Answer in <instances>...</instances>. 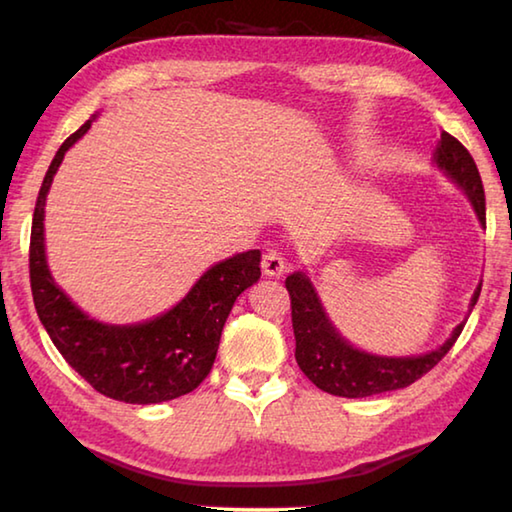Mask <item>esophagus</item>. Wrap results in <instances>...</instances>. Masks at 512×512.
Listing matches in <instances>:
<instances>
[{"label": "esophagus", "instance_id": "34e87169", "mask_svg": "<svg viewBox=\"0 0 512 512\" xmlns=\"http://www.w3.org/2000/svg\"><path fill=\"white\" fill-rule=\"evenodd\" d=\"M262 271L268 277H282L287 273V259L282 257L280 250H266L262 257Z\"/></svg>", "mask_w": 512, "mask_h": 512}]
</instances>
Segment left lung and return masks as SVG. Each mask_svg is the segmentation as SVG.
<instances>
[{
  "mask_svg": "<svg viewBox=\"0 0 512 512\" xmlns=\"http://www.w3.org/2000/svg\"><path fill=\"white\" fill-rule=\"evenodd\" d=\"M436 164L470 198L479 221L485 225V194L479 169L470 151L449 133H440L436 149ZM287 291L291 298V323L296 334V361L300 370L316 384L320 391L339 397H368L397 388L411 386L422 375L438 366V361L452 350L461 336L465 320L456 325L452 336L433 352L420 357H377V354L361 352L341 339L334 325L325 316L314 287L305 273H293L287 277ZM481 287H476L472 307L479 300Z\"/></svg>",
  "mask_w": 512,
  "mask_h": 512,
  "instance_id": "obj_1",
  "label": "left lung"
}]
</instances>
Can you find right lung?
Segmentation results:
<instances>
[{
    "label": "right lung",
    "mask_w": 512,
    "mask_h": 512,
    "mask_svg": "<svg viewBox=\"0 0 512 512\" xmlns=\"http://www.w3.org/2000/svg\"><path fill=\"white\" fill-rule=\"evenodd\" d=\"M92 119L67 137L42 180L29 246L33 302L49 339L94 391L128 404L176 400L210 375L225 318L239 293L262 275V253L248 250L214 264L176 307L146 323L103 325L85 316L49 273L42 221L51 180L69 146L88 133Z\"/></svg>",
    "instance_id": "add662e5"
}]
</instances>
